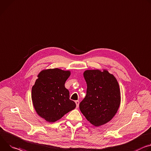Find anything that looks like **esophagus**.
<instances>
[{"label": "esophagus", "instance_id": "1", "mask_svg": "<svg viewBox=\"0 0 151 151\" xmlns=\"http://www.w3.org/2000/svg\"><path fill=\"white\" fill-rule=\"evenodd\" d=\"M75 104H76V108H78L79 104V101H75Z\"/></svg>", "mask_w": 151, "mask_h": 151}]
</instances>
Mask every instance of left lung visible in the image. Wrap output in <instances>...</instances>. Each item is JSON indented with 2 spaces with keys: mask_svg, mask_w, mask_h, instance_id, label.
I'll return each instance as SVG.
<instances>
[{
  "mask_svg": "<svg viewBox=\"0 0 151 151\" xmlns=\"http://www.w3.org/2000/svg\"><path fill=\"white\" fill-rule=\"evenodd\" d=\"M83 75L87 86V94L79 104V109L93 125H103L114 117L120 106L119 83L106 69L86 70Z\"/></svg>",
  "mask_w": 151,
  "mask_h": 151,
  "instance_id": "left-lung-1",
  "label": "left lung"
}]
</instances>
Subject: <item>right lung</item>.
Listing matches in <instances>:
<instances>
[{
  "label": "right lung",
  "mask_w": 151,
  "mask_h": 151,
  "mask_svg": "<svg viewBox=\"0 0 151 151\" xmlns=\"http://www.w3.org/2000/svg\"><path fill=\"white\" fill-rule=\"evenodd\" d=\"M70 74V70L55 68L43 70L37 75L32 87V101L36 113L47 122L60 120L76 108L64 86Z\"/></svg>",
  "instance_id": "right-lung-1"
}]
</instances>
